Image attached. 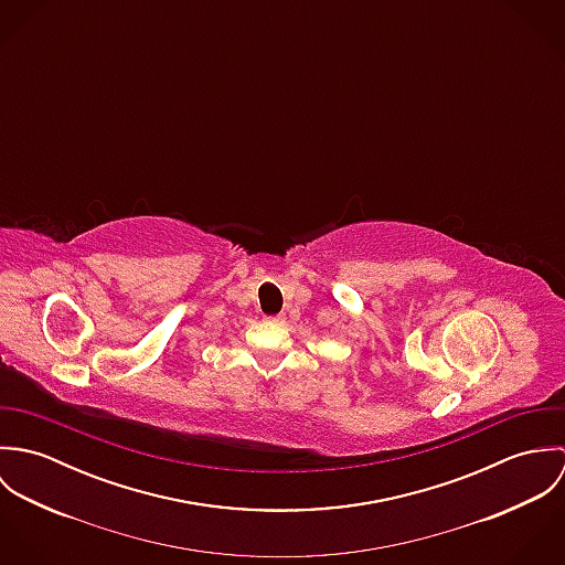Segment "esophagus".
I'll return each instance as SVG.
<instances>
[{"label":"esophagus","mask_w":565,"mask_h":565,"mask_svg":"<svg viewBox=\"0 0 565 565\" xmlns=\"http://www.w3.org/2000/svg\"><path fill=\"white\" fill-rule=\"evenodd\" d=\"M269 323H285V316H271V318H265Z\"/></svg>","instance_id":"1"}]
</instances>
